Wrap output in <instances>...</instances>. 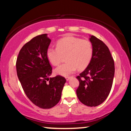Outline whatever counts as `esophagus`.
I'll return each mask as SVG.
<instances>
[{"instance_id":"esophagus-1","label":"esophagus","mask_w":131,"mask_h":131,"mask_svg":"<svg viewBox=\"0 0 131 131\" xmlns=\"http://www.w3.org/2000/svg\"><path fill=\"white\" fill-rule=\"evenodd\" d=\"M72 77H66V79H67V81H68V80H70V78H72Z\"/></svg>"}]
</instances>
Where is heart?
<instances>
[{
	"mask_svg": "<svg viewBox=\"0 0 131 131\" xmlns=\"http://www.w3.org/2000/svg\"><path fill=\"white\" fill-rule=\"evenodd\" d=\"M93 47L91 42L74 36H67L59 39L56 48L49 47L47 57L54 66H57L65 57L66 63L55 69L57 74L68 76L76 71L83 70L89 65L92 59Z\"/></svg>",
	"mask_w": 131,
	"mask_h": 131,
	"instance_id": "obj_1",
	"label": "heart"
}]
</instances>
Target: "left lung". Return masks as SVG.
I'll use <instances>...</instances> for the list:
<instances>
[{"instance_id": "8db88e82", "label": "left lung", "mask_w": 131, "mask_h": 131, "mask_svg": "<svg viewBox=\"0 0 131 131\" xmlns=\"http://www.w3.org/2000/svg\"><path fill=\"white\" fill-rule=\"evenodd\" d=\"M93 56L86 69L77 78L80 85L76 93L78 99L89 107H96L107 99L112 88L114 62L108 47L95 36H90Z\"/></svg>"}]
</instances>
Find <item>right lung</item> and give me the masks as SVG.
Returning <instances> with one entry per match:
<instances>
[{
    "label": "right lung",
    "instance_id": "1",
    "mask_svg": "<svg viewBox=\"0 0 131 131\" xmlns=\"http://www.w3.org/2000/svg\"><path fill=\"white\" fill-rule=\"evenodd\" d=\"M50 42L47 34L35 36L23 45L16 62L17 76L26 96L43 109L51 108L58 103L66 83L60 75L49 78L52 68L47 50Z\"/></svg>",
    "mask_w": 131,
    "mask_h": 131
}]
</instances>
